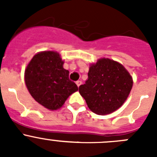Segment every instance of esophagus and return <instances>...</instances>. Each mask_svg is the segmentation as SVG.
Masks as SVG:
<instances>
[{
    "label": "esophagus",
    "mask_w": 157,
    "mask_h": 157,
    "mask_svg": "<svg viewBox=\"0 0 157 157\" xmlns=\"http://www.w3.org/2000/svg\"><path fill=\"white\" fill-rule=\"evenodd\" d=\"M81 84H82V81H79V80H78V81H76V85H77L78 86H79Z\"/></svg>",
    "instance_id": "obj_1"
}]
</instances>
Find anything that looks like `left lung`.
Listing matches in <instances>:
<instances>
[{
    "label": "left lung",
    "mask_w": 157,
    "mask_h": 157,
    "mask_svg": "<svg viewBox=\"0 0 157 157\" xmlns=\"http://www.w3.org/2000/svg\"><path fill=\"white\" fill-rule=\"evenodd\" d=\"M132 86V78L123 65L103 58L91 65L88 79L78 91L93 112L107 115L122 106Z\"/></svg>",
    "instance_id": "1"
}]
</instances>
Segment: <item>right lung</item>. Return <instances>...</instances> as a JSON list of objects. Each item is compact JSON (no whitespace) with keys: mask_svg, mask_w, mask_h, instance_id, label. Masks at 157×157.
<instances>
[{"mask_svg":"<svg viewBox=\"0 0 157 157\" xmlns=\"http://www.w3.org/2000/svg\"><path fill=\"white\" fill-rule=\"evenodd\" d=\"M63 64L58 52L45 51L34 56L25 71V82L30 95L49 110L59 109L78 90L69 79V71Z\"/></svg>","mask_w":157,"mask_h":157,"instance_id":"1","label":"right lung"}]
</instances>
